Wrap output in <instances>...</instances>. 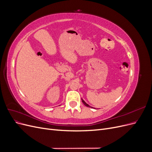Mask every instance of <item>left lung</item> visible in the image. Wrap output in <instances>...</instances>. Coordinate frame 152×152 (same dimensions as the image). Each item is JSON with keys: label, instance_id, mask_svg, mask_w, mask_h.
Returning <instances> with one entry per match:
<instances>
[{"label": "left lung", "instance_id": "obj_1", "mask_svg": "<svg viewBox=\"0 0 152 152\" xmlns=\"http://www.w3.org/2000/svg\"><path fill=\"white\" fill-rule=\"evenodd\" d=\"M82 103H84V104H85V105L86 106V107H90V106H89V104H87V103H86V102H84V101L83 99H82Z\"/></svg>", "mask_w": 152, "mask_h": 152}]
</instances>
